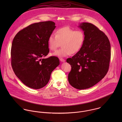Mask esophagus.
Listing matches in <instances>:
<instances>
[{"label": "esophagus", "mask_w": 122, "mask_h": 122, "mask_svg": "<svg viewBox=\"0 0 122 122\" xmlns=\"http://www.w3.org/2000/svg\"><path fill=\"white\" fill-rule=\"evenodd\" d=\"M60 60L61 62H65V60L64 59H63V58H60Z\"/></svg>", "instance_id": "obj_1"}]
</instances>
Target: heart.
Wrapping results in <instances>:
<instances>
[{
	"instance_id": "b5f03b06",
	"label": "heart",
	"mask_w": 122,
	"mask_h": 122,
	"mask_svg": "<svg viewBox=\"0 0 122 122\" xmlns=\"http://www.w3.org/2000/svg\"><path fill=\"white\" fill-rule=\"evenodd\" d=\"M85 40V35L82 30H75L69 27H64L58 29L55 32V35H50L48 46L51 51H55L61 44V48L53 54L63 57L79 52Z\"/></svg>"
}]
</instances>
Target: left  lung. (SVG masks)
Listing matches in <instances>:
<instances>
[{
    "instance_id": "left-lung-1",
    "label": "left lung",
    "mask_w": 122,
    "mask_h": 122,
    "mask_svg": "<svg viewBox=\"0 0 122 122\" xmlns=\"http://www.w3.org/2000/svg\"><path fill=\"white\" fill-rule=\"evenodd\" d=\"M79 27L84 31L85 42L80 50L66 61L71 67L68 75L70 85L82 90L93 86L106 76L111 47L107 36L93 24L83 22Z\"/></svg>"
}]
</instances>
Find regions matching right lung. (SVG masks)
<instances>
[{
  "mask_svg": "<svg viewBox=\"0 0 122 122\" xmlns=\"http://www.w3.org/2000/svg\"><path fill=\"white\" fill-rule=\"evenodd\" d=\"M52 21L32 24L18 32L11 50L15 74L26 86L39 89L48 83L52 71L59 64L58 57L44 59L49 52L48 39L55 28Z\"/></svg>",
  "mask_w": 122,
  "mask_h": 122,
  "instance_id": "1",
  "label": "right lung"
}]
</instances>
